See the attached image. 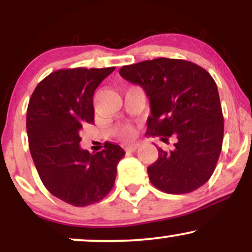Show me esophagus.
<instances>
[{"mask_svg":"<svg viewBox=\"0 0 252 252\" xmlns=\"http://www.w3.org/2000/svg\"><path fill=\"white\" fill-rule=\"evenodd\" d=\"M138 148V144L137 143H134V144H128V146H126L124 147V149H126V152H128V153H132V152H135L136 149Z\"/></svg>","mask_w":252,"mask_h":252,"instance_id":"1","label":"esophagus"}]
</instances>
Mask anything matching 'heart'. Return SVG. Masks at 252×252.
Returning a JSON list of instances; mask_svg holds the SVG:
<instances>
[{"label":"heart","instance_id":"1","mask_svg":"<svg viewBox=\"0 0 252 252\" xmlns=\"http://www.w3.org/2000/svg\"><path fill=\"white\" fill-rule=\"evenodd\" d=\"M135 128L132 126H130V124H126V126H124L123 128L121 129V137L126 141L132 140V138L135 137Z\"/></svg>","mask_w":252,"mask_h":252}]
</instances>
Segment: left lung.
<instances>
[{"mask_svg": "<svg viewBox=\"0 0 252 252\" xmlns=\"http://www.w3.org/2000/svg\"><path fill=\"white\" fill-rule=\"evenodd\" d=\"M120 74L146 91L150 102L147 134L175 138L174 149L158 148L149 180L168 194L206 184L221 152L224 117L217 84L205 68L182 59L158 58L123 66Z\"/></svg>", "mask_w": 252, "mask_h": 252, "instance_id": "left-lung-1", "label": "left lung"}]
</instances>
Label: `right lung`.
Segmentation results:
<instances>
[{
  "label": "right lung",
  "instance_id": "1",
  "mask_svg": "<svg viewBox=\"0 0 252 252\" xmlns=\"http://www.w3.org/2000/svg\"><path fill=\"white\" fill-rule=\"evenodd\" d=\"M114 70H58L37 84L28 103L26 126L40 179L51 194L77 207L109 194L126 155L114 143L94 154L79 147L83 126L94 123V90Z\"/></svg>",
  "mask_w": 252,
  "mask_h": 252
}]
</instances>
